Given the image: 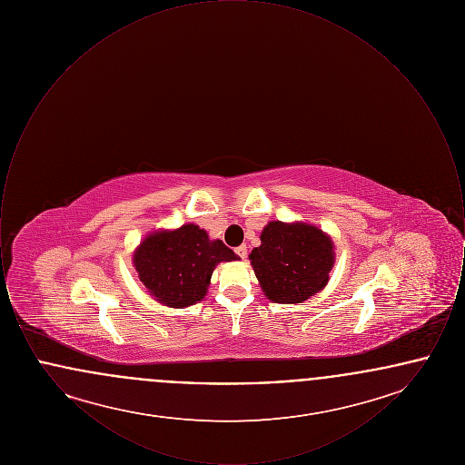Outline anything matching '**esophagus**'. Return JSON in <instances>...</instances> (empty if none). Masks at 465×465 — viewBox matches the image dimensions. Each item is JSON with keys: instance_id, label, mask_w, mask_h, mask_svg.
<instances>
[{"instance_id": "34e87169", "label": "esophagus", "mask_w": 465, "mask_h": 465, "mask_svg": "<svg viewBox=\"0 0 465 465\" xmlns=\"http://www.w3.org/2000/svg\"><path fill=\"white\" fill-rule=\"evenodd\" d=\"M235 252H237V254H239L242 260L247 258V247H245V245H239V247L235 249Z\"/></svg>"}]
</instances>
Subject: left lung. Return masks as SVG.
<instances>
[{
	"label": "left lung",
	"instance_id": "left-lung-1",
	"mask_svg": "<svg viewBox=\"0 0 465 465\" xmlns=\"http://www.w3.org/2000/svg\"><path fill=\"white\" fill-rule=\"evenodd\" d=\"M260 241L249 260L270 302L303 303L328 286L336 254L331 237L319 226L268 222Z\"/></svg>",
	"mask_w": 465,
	"mask_h": 465
}]
</instances>
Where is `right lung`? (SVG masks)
I'll return each instance as SVG.
<instances>
[{
    "instance_id": "obj_1",
    "label": "right lung",
    "mask_w": 465,
    "mask_h": 465,
    "mask_svg": "<svg viewBox=\"0 0 465 465\" xmlns=\"http://www.w3.org/2000/svg\"><path fill=\"white\" fill-rule=\"evenodd\" d=\"M237 260L230 247L220 239H209V233L195 223L148 233L133 254L134 268L148 294L171 309L202 302L214 268Z\"/></svg>"
}]
</instances>
